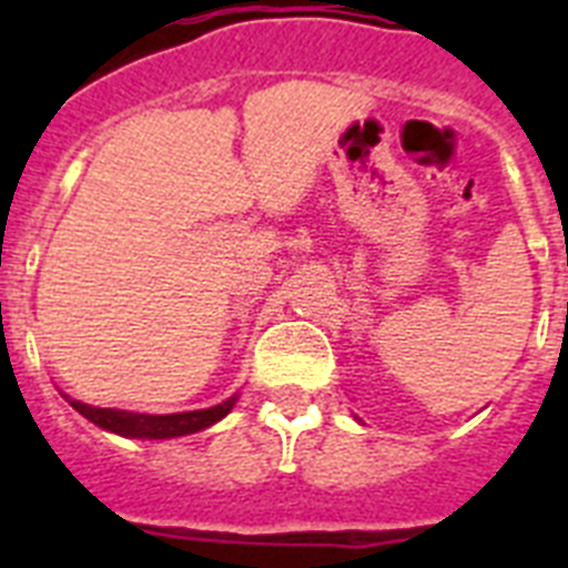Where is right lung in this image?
I'll list each match as a JSON object with an SVG mask.
<instances>
[{
  "label": "right lung",
  "instance_id": "1",
  "mask_svg": "<svg viewBox=\"0 0 568 568\" xmlns=\"http://www.w3.org/2000/svg\"><path fill=\"white\" fill-rule=\"evenodd\" d=\"M235 395L230 400L210 409H195V413H179V415H135L122 413V409H99V406L79 404L70 400V406L97 426L108 429V433L124 435V438H179V435L199 433L204 426H213L215 420H222L224 415L233 409Z\"/></svg>",
  "mask_w": 568,
  "mask_h": 568
}]
</instances>
